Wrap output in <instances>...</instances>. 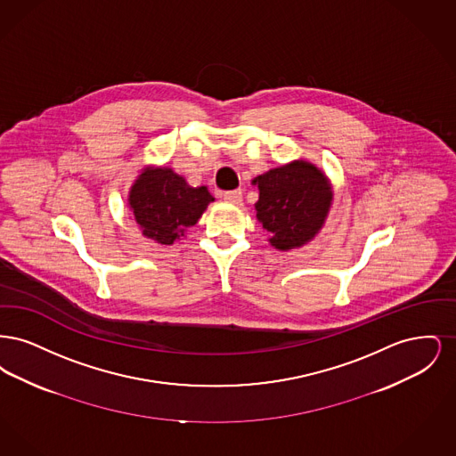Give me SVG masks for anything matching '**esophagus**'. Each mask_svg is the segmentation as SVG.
Listing matches in <instances>:
<instances>
[{"mask_svg":"<svg viewBox=\"0 0 456 456\" xmlns=\"http://www.w3.org/2000/svg\"><path fill=\"white\" fill-rule=\"evenodd\" d=\"M222 198L227 201V203H232V205H239L242 201V193L240 190H234V191H225Z\"/></svg>","mask_w":456,"mask_h":456,"instance_id":"34e87169","label":"esophagus"}]
</instances>
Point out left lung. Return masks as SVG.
I'll list each match as a JSON object with an SVG mask.
<instances>
[{"instance_id": "1", "label": "left lung", "mask_w": 456, "mask_h": 456, "mask_svg": "<svg viewBox=\"0 0 456 456\" xmlns=\"http://www.w3.org/2000/svg\"><path fill=\"white\" fill-rule=\"evenodd\" d=\"M253 184L260 191L255 203L256 218L275 249L303 248L323 229L333 203V186L313 162L292 160L255 177Z\"/></svg>"}]
</instances>
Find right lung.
I'll return each instance as SVG.
<instances>
[{
  "label": "right lung",
  "mask_w": 456,
  "mask_h": 456,
  "mask_svg": "<svg viewBox=\"0 0 456 456\" xmlns=\"http://www.w3.org/2000/svg\"><path fill=\"white\" fill-rule=\"evenodd\" d=\"M214 200L207 186L193 188L166 166L143 167L128 191V207L142 236L166 246L183 238Z\"/></svg>",
  "instance_id": "right-lung-1"
}]
</instances>
